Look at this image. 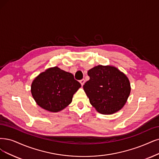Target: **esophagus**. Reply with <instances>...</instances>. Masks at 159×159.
<instances>
[{
    "label": "esophagus",
    "mask_w": 159,
    "mask_h": 159,
    "mask_svg": "<svg viewBox=\"0 0 159 159\" xmlns=\"http://www.w3.org/2000/svg\"><path fill=\"white\" fill-rule=\"evenodd\" d=\"M80 84H81L82 86H83L84 84V83H85V80H84V79L80 80Z\"/></svg>",
    "instance_id": "esophagus-1"
}]
</instances>
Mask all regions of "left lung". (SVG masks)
<instances>
[{"mask_svg": "<svg viewBox=\"0 0 159 159\" xmlns=\"http://www.w3.org/2000/svg\"><path fill=\"white\" fill-rule=\"evenodd\" d=\"M90 80L83 89L98 112L111 115L120 110L130 93L127 76L113 66H98L88 71Z\"/></svg>", "mask_w": 159, "mask_h": 159, "instance_id": "1", "label": "left lung"}]
</instances>
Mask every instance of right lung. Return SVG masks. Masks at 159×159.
<instances>
[{
    "label": "right lung",
    "mask_w": 159,
    "mask_h": 159,
    "mask_svg": "<svg viewBox=\"0 0 159 159\" xmlns=\"http://www.w3.org/2000/svg\"><path fill=\"white\" fill-rule=\"evenodd\" d=\"M81 84L73 74L57 67L46 69L34 79L31 93L40 107L50 112H58L72 102Z\"/></svg>",
    "instance_id": "add662e5"
}]
</instances>
